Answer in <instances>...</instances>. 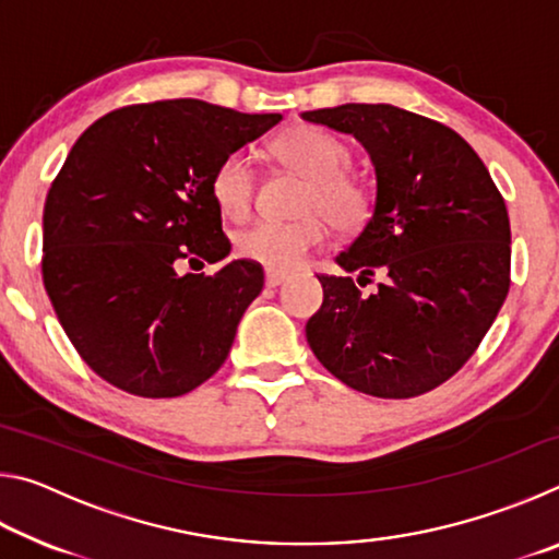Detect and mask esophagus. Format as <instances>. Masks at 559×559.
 Listing matches in <instances>:
<instances>
[{
  "label": "esophagus",
  "mask_w": 559,
  "mask_h": 559,
  "mask_svg": "<svg viewBox=\"0 0 559 559\" xmlns=\"http://www.w3.org/2000/svg\"><path fill=\"white\" fill-rule=\"evenodd\" d=\"M288 278L286 271H273V269H266V286L269 288H278L283 281Z\"/></svg>",
  "instance_id": "1"
}]
</instances>
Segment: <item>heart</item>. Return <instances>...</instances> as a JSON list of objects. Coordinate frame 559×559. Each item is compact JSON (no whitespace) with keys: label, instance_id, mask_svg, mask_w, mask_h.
Listing matches in <instances>:
<instances>
[{"label":"heart","instance_id":"b5f03b06","mask_svg":"<svg viewBox=\"0 0 559 559\" xmlns=\"http://www.w3.org/2000/svg\"><path fill=\"white\" fill-rule=\"evenodd\" d=\"M283 165L308 177L293 222H257L236 234V253L273 271L300 266L310 251L320 249L330 234L357 231L372 210V194L362 179L345 173L353 163L349 147L333 132L318 126H296L273 143ZM210 192L226 219L241 222L253 210L257 169L243 150H231L216 163Z\"/></svg>","mask_w":559,"mask_h":559}]
</instances>
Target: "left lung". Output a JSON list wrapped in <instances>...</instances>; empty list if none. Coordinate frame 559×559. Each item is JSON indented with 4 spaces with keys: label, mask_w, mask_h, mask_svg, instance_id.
Here are the masks:
<instances>
[{
    "label": "left lung",
    "mask_w": 559,
    "mask_h": 559,
    "mask_svg": "<svg viewBox=\"0 0 559 559\" xmlns=\"http://www.w3.org/2000/svg\"><path fill=\"white\" fill-rule=\"evenodd\" d=\"M349 132L377 173L374 212L340 251L353 276H328L306 337L320 365L357 392L409 400L451 380L476 353L510 288V219L484 159L456 130L386 103L308 110Z\"/></svg>",
    "instance_id": "obj_1"
}]
</instances>
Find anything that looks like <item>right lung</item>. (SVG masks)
Wrapping results in <instances>:
<instances>
[{
  "label": "right lung",
  "instance_id": "obj_1",
  "mask_svg": "<svg viewBox=\"0 0 559 559\" xmlns=\"http://www.w3.org/2000/svg\"><path fill=\"white\" fill-rule=\"evenodd\" d=\"M278 120L175 98L110 110L75 140L46 194L41 276L100 380L169 400L224 365L263 288L261 263L236 259L212 276L177 266L229 253L212 173Z\"/></svg>",
  "mask_w": 559,
  "mask_h": 559
}]
</instances>
